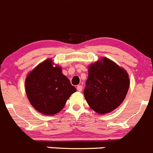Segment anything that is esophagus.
I'll list each match as a JSON object with an SVG mask.
<instances>
[{
  "label": "esophagus",
  "instance_id": "34e87169",
  "mask_svg": "<svg viewBox=\"0 0 153 153\" xmlns=\"http://www.w3.org/2000/svg\"><path fill=\"white\" fill-rule=\"evenodd\" d=\"M82 89H83L82 85H78V86H77V90H78V91H79V92H81V91H82Z\"/></svg>",
  "mask_w": 153,
  "mask_h": 153
}]
</instances>
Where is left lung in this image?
<instances>
[{
    "label": "left lung",
    "mask_w": 153,
    "mask_h": 153,
    "mask_svg": "<svg viewBox=\"0 0 153 153\" xmlns=\"http://www.w3.org/2000/svg\"><path fill=\"white\" fill-rule=\"evenodd\" d=\"M85 97L91 109L100 114L112 112L123 102L130 81L125 69L107 58L90 65Z\"/></svg>",
    "instance_id": "obj_1"
}]
</instances>
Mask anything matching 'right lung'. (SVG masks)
Wrapping results in <instances>:
<instances>
[{
  "label": "right lung",
  "mask_w": 153,
  "mask_h": 153,
  "mask_svg": "<svg viewBox=\"0 0 153 153\" xmlns=\"http://www.w3.org/2000/svg\"><path fill=\"white\" fill-rule=\"evenodd\" d=\"M76 91L60 67L53 66L47 59L35 67L25 79V92L32 106L46 115L63 109L69 97Z\"/></svg>",
  "instance_id": "1"
}]
</instances>
